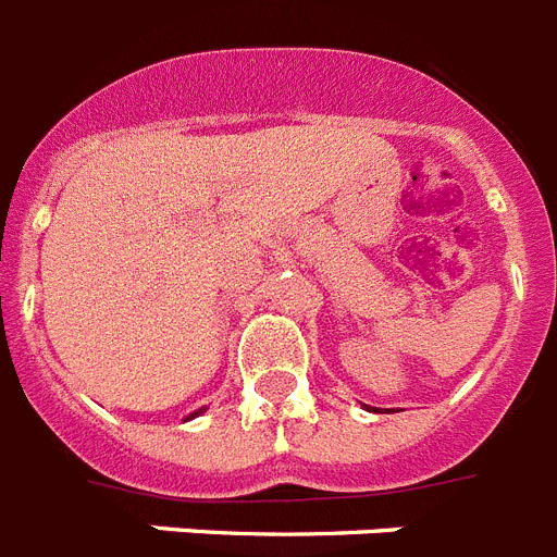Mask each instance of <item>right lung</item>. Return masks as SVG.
<instances>
[{
    "instance_id": "1",
    "label": "right lung",
    "mask_w": 557,
    "mask_h": 557,
    "mask_svg": "<svg viewBox=\"0 0 557 557\" xmlns=\"http://www.w3.org/2000/svg\"><path fill=\"white\" fill-rule=\"evenodd\" d=\"M198 412H201V409H198ZM198 412H193V414H190V418H196V414H198ZM190 418H187V420H190Z\"/></svg>"
}]
</instances>
